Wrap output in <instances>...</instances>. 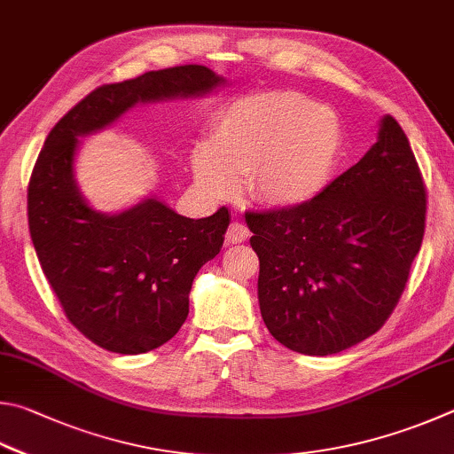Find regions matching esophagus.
I'll use <instances>...</instances> for the list:
<instances>
[{"mask_svg": "<svg viewBox=\"0 0 454 454\" xmlns=\"http://www.w3.org/2000/svg\"><path fill=\"white\" fill-rule=\"evenodd\" d=\"M249 237V229L241 221H233L227 227V243H243Z\"/></svg>", "mask_w": 454, "mask_h": 454, "instance_id": "obj_1", "label": "esophagus"}]
</instances>
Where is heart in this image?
I'll list each match as a JSON object with an SVG mask.
<instances>
[{"instance_id":"heart-1","label":"heart","mask_w":454,"mask_h":454,"mask_svg":"<svg viewBox=\"0 0 454 454\" xmlns=\"http://www.w3.org/2000/svg\"><path fill=\"white\" fill-rule=\"evenodd\" d=\"M345 129L321 101L299 91H265L237 99L215 123L213 143L193 151L197 185L229 199L247 175L261 205L291 209L331 185L345 155Z\"/></svg>"}]
</instances>
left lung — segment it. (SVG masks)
Instances as JSON below:
<instances>
[{
  "label": "left lung",
  "instance_id": "8db88e82",
  "mask_svg": "<svg viewBox=\"0 0 454 454\" xmlns=\"http://www.w3.org/2000/svg\"><path fill=\"white\" fill-rule=\"evenodd\" d=\"M259 257V305L291 351L335 355L399 305L427 225V187L407 135L387 115L379 141L319 197L245 213Z\"/></svg>",
  "mask_w": 454,
  "mask_h": 454
}]
</instances>
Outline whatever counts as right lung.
Returning a JSON list of instances; mask_svg holds the SVG:
<instances>
[{
  "label": "right lung",
  "instance_id": "right-lung-1",
  "mask_svg": "<svg viewBox=\"0 0 454 454\" xmlns=\"http://www.w3.org/2000/svg\"><path fill=\"white\" fill-rule=\"evenodd\" d=\"M219 83L205 66H177L95 87L39 151L27 185L31 241L67 321L106 351L139 355L177 335L197 271L223 247L229 211L187 219L147 199L119 215L95 213L74 181L77 137L137 101L187 98Z\"/></svg>",
  "mask_w": 454,
  "mask_h": 454
}]
</instances>
